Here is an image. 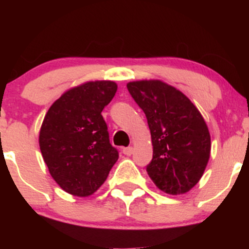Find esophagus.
I'll return each instance as SVG.
<instances>
[{
    "instance_id": "esophagus-1",
    "label": "esophagus",
    "mask_w": 249,
    "mask_h": 249,
    "mask_svg": "<svg viewBox=\"0 0 249 249\" xmlns=\"http://www.w3.org/2000/svg\"><path fill=\"white\" fill-rule=\"evenodd\" d=\"M123 153H124L125 156H131V154L133 153V147H125V148H123Z\"/></svg>"
}]
</instances>
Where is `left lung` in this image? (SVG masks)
<instances>
[{"label":"left lung","instance_id":"obj_1","mask_svg":"<svg viewBox=\"0 0 249 249\" xmlns=\"http://www.w3.org/2000/svg\"><path fill=\"white\" fill-rule=\"evenodd\" d=\"M126 87L150 127L153 158L148 176L162 192L187 193L210 160L211 136L204 117L188 97L160 79L128 82Z\"/></svg>","mask_w":249,"mask_h":249}]
</instances>
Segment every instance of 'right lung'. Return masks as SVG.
Wrapping results in <instances>:
<instances>
[{"label":"right lung","instance_id":"obj_1","mask_svg":"<svg viewBox=\"0 0 249 249\" xmlns=\"http://www.w3.org/2000/svg\"><path fill=\"white\" fill-rule=\"evenodd\" d=\"M112 81H90L53 102L39 128V148L50 176L75 196L93 194L118 160L102 111L117 92Z\"/></svg>","mask_w":249,"mask_h":249}]
</instances>
